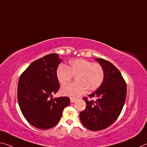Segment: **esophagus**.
Segmentation results:
<instances>
[{
	"mask_svg": "<svg viewBox=\"0 0 147 147\" xmlns=\"http://www.w3.org/2000/svg\"><path fill=\"white\" fill-rule=\"evenodd\" d=\"M74 102H75V99L71 98V103H74Z\"/></svg>",
	"mask_w": 147,
	"mask_h": 147,
	"instance_id": "esophagus-1",
	"label": "esophagus"
}]
</instances>
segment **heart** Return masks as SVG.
I'll list each match as a JSON object with an SVG mask.
<instances>
[{"label": "heart", "instance_id": "1", "mask_svg": "<svg viewBox=\"0 0 147 147\" xmlns=\"http://www.w3.org/2000/svg\"><path fill=\"white\" fill-rule=\"evenodd\" d=\"M73 76L76 82L62 87L61 93L64 96L77 98L86 89L89 92L98 89L103 82L105 72L101 65L84 59L71 60L67 67L61 65L57 69L56 76L61 85L68 83Z\"/></svg>", "mask_w": 147, "mask_h": 147}]
</instances>
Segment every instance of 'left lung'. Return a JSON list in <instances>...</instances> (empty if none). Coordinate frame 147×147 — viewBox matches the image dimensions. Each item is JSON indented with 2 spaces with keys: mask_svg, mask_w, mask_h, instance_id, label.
Wrapping results in <instances>:
<instances>
[{
  "mask_svg": "<svg viewBox=\"0 0 147 147\" xmlns=\"http://www.w3.org/2000/svg\"><path fill=\"white\" fill-rule=\"evenodd\" d=\"M105 72L103 82L94 92L84 97L86 109L80 113L84 126L92 131L105 129L117 119L124 105L127 86L122 74L115 65L102 58L95 59Z\"/></svg>",
  "mask_w": 147,
  "mask_h": 147,
  "instance_id": "left-lung-1",
  "label": "left lung"
}]
</instances>
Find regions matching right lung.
I'll return each mask as SVG.
<instances>
[{"mask_svg": "<svg viewBox=\"0 0 147 147\" xmlns=\"http://www.w3.org/2000/svg\"><path fill=\"white\" fill-rule=\"evenodd\" d=\"M62 61L51 53L30 64L18 81V100L25 119L34 127L48 129L60 120L63 111L70 105L67 97L50 98L59 89L56 76Z\"/></svg>", "mask_w": 147, "mask_h": 147, "instance_id": "add662e5", "label": "right lung"}]
</instances>
